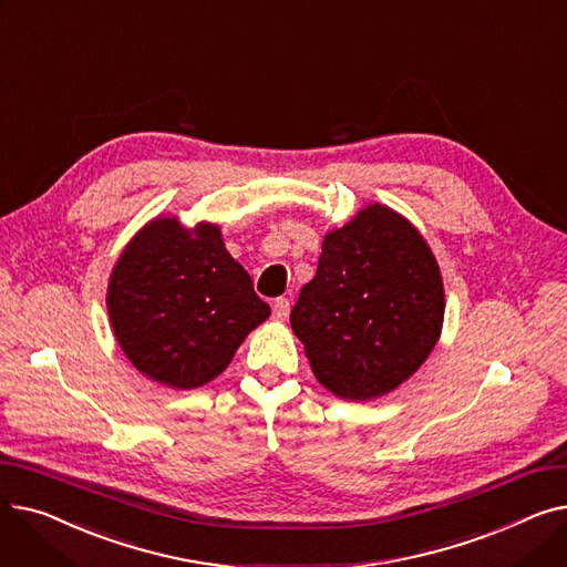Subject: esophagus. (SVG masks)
Masks as SVG:
<instances>
[{
	"label": "esophagus",
	"mask_w": 567,
	"mask_h": 567,
	"mask_svg": "<svg viewBox=\"0 0 567 567\" xmlns=\"http://www.w3.org/2000/svg\"><path fill=\"white\" fill-rule=\"evenodd\" d=\"M274 317L280 321L289 317V299H285V296H280V299L274 301Z\"/></svg>",
	"instance_id": "esophagus-1"
}]
</instances>
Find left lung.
Returning a JSON list of instances; mask_svg holds the SVG:
<instances>
[{
  "label": "left lung",
  "mask_w": 567,
  "mask_h": 567,
  "mask_svg": "<svg viewBox=\"0 0 567 567\" xmlns=\"http://www.w3.org/2000/svg\"><path fill=\"white\" fill-rule=\"evenodd\" d=\"M443 308L425 238L389 206L372 204L326 234L317 274L289 321L319 383L344 400H372L425 363Z\"/></svg>",
  "instance_id": "1"
}]
</instances>
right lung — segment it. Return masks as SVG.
<instances>
[{
  "label": "right lung",
  "mask_w": 567,
  "mask_h": 567,
  "mask_svg": "<svg viewBox=\"0 0 567 567\" xmlns=\"http://www.w3.org/2000/svg\"><path fill=\"white\" fill-rule=\"evenodd\" d=\"M107 310L128 361L172 389L218 377L268 308L216 225L184 229L176 218L146 225L118 257Z\"/></svg>",
  "instance_id": "right-lung-1"
}]
</instances>
